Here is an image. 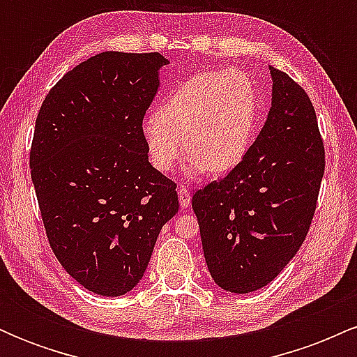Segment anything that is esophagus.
Returning <instances> with one entry per match:
<instances>
[{
  "mask_svg": "<svg viewBox=\"0 0 357 357\" xmlns=\"http://www.w3.org/2000/svg\"><path fill=\"white\" fill-rule=\"evenodd\" d=\"M178 196H179V204H181V208H188L191 204V195H190V190H188L184 184H179L178 186Z\"/></svg>",
  "mask_w": 357,
  "mask_h": 357,
  "instance_id": "1",
  "label": "esophagus"
}]
</instances>
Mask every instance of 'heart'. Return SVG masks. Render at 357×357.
I'll return each instance as SVG.
<instances>
[{"label":"heart","mask_w":357,"mask_h":357,"mask_svg":"<svg viewBox=\"0 0 357 357\" xmlns=\"http://www.w3.org/2000/svg\"><path fill=\"white\" fill-rule=\"evenodd\" d=\"M258 93L247 73L208 70L188 77L142 124L151 162L169 173L186 149L188 173L221 174L247 154ZM185 147H182V139Z\"/></svg>","instance_id":"b5f03b06"}]
</instances>
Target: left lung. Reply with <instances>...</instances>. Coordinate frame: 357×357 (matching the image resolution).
I'll return each mask as SVG.
<instances>
[{"label":"left lung","instance_id":"left-lung-1","mask_svg":"<svg viewBox=\"0 0 357 357\" xmlns=\"http://www.w3.org/2000/svg\"><path fill=\"white\" fill-rule=\"evenodd\" d=\"M272 109L240 165L192 196L203 252L223 290L248 294L275 278L304 243L326 169L305 90L270 67Z\"/></svg>","mask_w":357,"mask_h":357}]
</instances>
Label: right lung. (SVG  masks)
Returning a JSON list of instances; mask_svg holds the SVG:
<instances>
[{"instance_id": "1", "label": "right lung", "mask_w": 357, "mask_h": 357, "mask_svg": "<svg viewBox=\"0 0 357 357\" xmlns=\"http://www.w3.org/2000/svg\"><path fill=\"white\" fill-rule=\"evenodd\" d=\"M166 63L155 52H102L65 73L36 116L30 167L48 243L99 296L137 285L179 210L176 183L151 166L142 134Z\"/></svg>"}]
</instances>
